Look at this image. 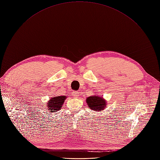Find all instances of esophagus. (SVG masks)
I'll list each match as a JSON object with an SVG mask.
<instances>
[{"label": "esophagus", "instance_id": "1", "mask_svg": "<svg viewBox=\"0 0 160 160\" xmlns=\"http://www.w3.org/2000/svg\"><path fill=\"white\" fill-rule=\"evenodd\" d=\"M72 96H73L75 98H78V97L79 96V95H80L79 92H76V91H73V92H72Z\"/></svg>", "mask_w": 160, "mask_h": 160}]
</instances>
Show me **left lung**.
Wrapping results in <instances>:
<instances>
[{"mask_svg": "<svg viewBox=\"0 0 160 160\" xmlns=\"http://www.w3.org/2000/svg\"><path fill=\"white\" fill-rule=\"evenodd\" d=\"M86 103L91 110L95 112L103 111L107 105V100L103 97L96 94L86 98Z\"/></svg>", "mask_w": 160, "mask_h": 160, "instance_id": "1", "label": "left lung"}]
</instances>
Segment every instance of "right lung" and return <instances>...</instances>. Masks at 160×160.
I'll list each match as a JSON object with an SVG mask.
<instances>
[{"mask_svg": "<svg viewBox=\"0 0 160 160\" xmlns=\"http://www.w3.org/2000/svg\"><path fill=\"white\" fill-rule=\"evenodd\" d=\"M67 97L66 96H54L47 102V108L50 113H53L61 110Z\"/></svg>", "mask_w": 160, "mask_h": 160, "instance_id": "right-lung-1", "label": "right lung"}]
</instances>
